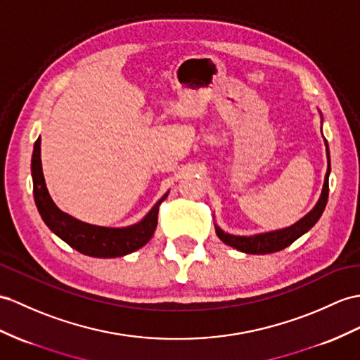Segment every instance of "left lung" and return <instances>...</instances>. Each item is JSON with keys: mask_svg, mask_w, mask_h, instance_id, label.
I'll return each mask as SVG.
<instances>
[{"mask_svg": "<svg viewBox=\"0 0 360 360\" xmlns=\"http://www.w3.org/2000/svg\"><path fill=\"white\" fill-rule=\"evenodd\" d=\"M326 146H327V160H328V168L326 174V180H323V188H322V194L318 200L316 206H314L309 214H307L304 218H301L300 221L295 223L290 227H285V229H279L274 232H267V233H259V235H253V236H238V235H231L223 232L220 227H215L218 238H220L227 246H231L236 250L244 252V253H252V255H264V253H274L285 249L287 246H290L293 241L300 238L301 235L305 232H309L311 227L318 223L321 218L323 209L327 206V200H328V175H330V151H328V143L326 140Z\"/></svg>", "mask_w": 360, "mask_h": 360, "instance_id": "left-lung-1", "label": "left lung"}]
</instances>
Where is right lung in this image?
I'll return each mask as SVG.
<instances>
[{"label": "right lung", "instance_id": "obj_1", "mask_svg": "<svg viewBox=\"0 0 360 360\" xmlns=\"http://www.w3.org/2000/svg\"><path fill=\"white\" fill-rule=\"evenodd\" d=\"M32 179L34 203L49 229L56 233L60 240H64L68 246L94 258L124 257L145 246L151 240L157 227L159 206L168 197V194H165L157 201L142 221L122 227V229L79 221L72 215L63 212L49 195L41 168V137L34 142L32 154Z\"/></svg>", "mask_w": 360, "mask_h": 360}]
</instances>
